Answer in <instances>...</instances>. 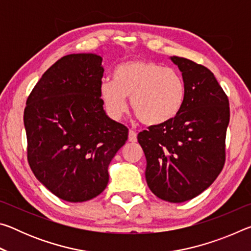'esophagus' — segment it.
Here are the masks:
<instances>
[{
	"label": "esophagus",
	"mask_w": 251,
	"mask_h": 251,
	"mask_svg": "<svg viewBox=\"0 0 251 251\" xmlns=\"http://www.w3.org/2000/svg\"><path fill=\"white\" fill-rule=\"evenodd\" d=\"M128 141L131 142V143L137 142V134H136V131L129 129V131H128Z\"/></svg>",
	"instance_id": "1"
}]
</instances>
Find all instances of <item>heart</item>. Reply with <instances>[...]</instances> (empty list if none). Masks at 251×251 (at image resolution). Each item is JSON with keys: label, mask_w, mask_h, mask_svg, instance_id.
Wrapping results in <instances>:
<instances>
[{"label": "heart", "mask_w": 251, "mask_h": 251, "mask_svg": "<svg viewBox=\"0 0 251 251\" xmlns=\"http://www.w3.org/2000/svg\"><path fill=\"white\" fill-rule=\"evenodd\" d=\"M186 85L181 74L147 59L126 62L114 72L113 80H103L100 96L107 115L120 120L130 107L143 124H166L179 113Z\"/></svg>", "instance_id": "b5f03b06"}]
</instances>
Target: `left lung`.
<instances>
[{"mask_svg": "<svg viewBox=\"0 0 251 251\" xmlns=\"http://www.w3.org/2000/svg\"><path fill=\"white\" fill-rule=\"evenodd\" d=\"M185 80L179 113L166 124L138 134L146 157L145 177L152 194L182 202L206 190L222 172L229 124V101L207 67L171 56Z\"/></svg>", "mask_w": 251, "mask_h": 251, "instance_id": "1", "label": "left lung"}]
</instances>
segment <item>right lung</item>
I'll list each match as a JSON object with an SVG mask.
<instances>
[{"label": "right lung", "mask_w": 251, "mask_h": 251, "mask_svg": "<svg viewBox=\"0 0 251 251\" xmlns=\"http://www.w3.org/2000/svg\"><path fill=\"white\" fill-rule=\"evenodd\" d=\"M94 53L70 54L42 75L26 100L27 159L35 177L70 202L108 184V166L128 129L107 116L100 96L104 69Z\"/></svg>", "instance_id": "1"}]
</instances>
